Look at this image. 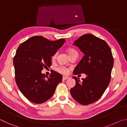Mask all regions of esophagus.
I'll return each mask as SVG.
<instances>
[{"instance_id": "esophagus-1", "label": "esophagus", "mask_w": 127, "mask_h": 127, "mask_svg": "<svg viewBox=\"0 0 127 127\" xmlns=\"http://www.w3.org/2000/svg\"><path fill=\"white\" fill-rule=\"evenodd\" d=\"M68 78V77H65V76H63V80H66V79H67Z\"/></svg>"}]
</instances>
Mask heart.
<instances>
[{
	"mask_svg": "<svg viewBox=\"0 0 127 127\" xmlns=\"http://www.w3.org/2000/svg\"><path fill=\"white\" fill-rule=\"evenodd\" d=\"M75 51H75L74 50H73V49H69V50H68L67 52H68V55H70V54H72L73 52H75ZM57 53H56L52 56L51 59H52L53 60H55L56 59V57H57ZM57 70L59 73H61V74H64V75L67 74L69 72L68 69L67 68H66L65 66H59V67L57 68Z\"/></svg>",
	"mask_w": 127,
	"mask_h": 127,
	"instance_id": "heart-1",
	"label": "heart"
}]
</instances>
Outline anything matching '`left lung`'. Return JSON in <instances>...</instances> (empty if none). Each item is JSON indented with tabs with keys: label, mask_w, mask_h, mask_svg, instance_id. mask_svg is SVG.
Segmentation results:
<instances>
[{
	"label": "left lung",
	"mask_w": 127,
	"mask_h": 127,
	"mask_svg": "<svg viewBox=\"0 0 127 127\" xmlns=\"http://www.w3.org/2000/svg\"><path fill=\"white\" fill-rule=\"evenodd\" d=\"M73 45L84 54L82 58L73 70V74L85 73L86 77H73L75 86L70 92L74 99L83 105L97 101L110 83L114 59L110 48L107 43L92 34L83 35Z\"/></svg>",
	"instance_id": "obj_1"
}]
</instances>
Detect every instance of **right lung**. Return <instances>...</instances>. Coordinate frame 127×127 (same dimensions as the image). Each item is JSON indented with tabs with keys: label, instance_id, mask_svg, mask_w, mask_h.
Here are the masks:
<instances>
[{
	"label": "right lung",
	"instance_id": "add662e5",
	"mask_svg": "<svg viewBox=\"0 0 127 127\" xmlns=\"http://www.w3.org/2000/svg\"><path fill=\"white\" fill-rule=\"evenodd\" d=\"M33 36L18 46L13 58L15 78L19 89L30 101L42 104L52 97L62 76L53 71L48 78L41 73L51 65V57L65 42Z\"/></svg>",
	"mask_w": 127,
	"mask_h": 127
}]
</instances>
